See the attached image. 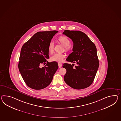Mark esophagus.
<instances>
[{"label": "esophagus", "instance_id": "obj_1", "mask_svg": "<svg viewBox=\"0 0 121 121\" xmlns=\"http://www.w3.org/2000/svg\"><path fill=\"white\" fill-rule=\"evenodd\" d=\"M58 66H59V68H60L62 67V64H61V63L58 62Z\"/></svg>", "mask_w": 121, "mask_h": 121}]
</instances>
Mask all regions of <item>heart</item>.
<instances>
[{"instance_id":"b5f03b06","label":"heart","mask_w":121,"mask_h":121,"mask_svg":"<svg viewBox=\"0 0 121 121\" xmlns=\"http://www.w3.org/2000/svg\"><path fill=\"white\" fill-rule=\"evenodd\" d=\"M57 40L62 45L65 49V50L67 52H69L71 50V47L70 44L71 41L68 38L65 36H60L57 38ZM48 49L49 53H52L54 50V44L53 42H51L49 44ZM65 55L64 54L55 53L50 58V60L52 61L56 62H61L63 59L65 57Z\"/></svg>"}]
</instances>
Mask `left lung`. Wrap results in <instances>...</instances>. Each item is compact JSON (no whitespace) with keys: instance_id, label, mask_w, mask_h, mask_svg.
<instances>
[{"instance_id":"1","label":"left lung","mask_w":121,"mask_h":121,"mask_svg":"<svg viewBox=\"0 0 121 121\" xmlns=\"http://www.w3.org/2000/svg\"><path fill=\"white\" fill-rule=\"evenodd\" d=\"M63 34L70 38L73 42V52L66 60L77 64L75 68L72 65L63 64V67L67 71L64 80L69 86L76 90L90 86L93 82L99 65L95 45L82 31L65 30Z\"/></svg>"}]
</instances>
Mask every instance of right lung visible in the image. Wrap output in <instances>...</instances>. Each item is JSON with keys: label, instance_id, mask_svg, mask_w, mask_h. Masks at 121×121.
<instances>
[{"label": "right lung", "instance_id": "right-lung-1", "mask_svg": "<svg viewBox=\"0 0 121 121\" xmlns=\"http://www.w3.org/2000/svg\"><path fill=\"white\" fill-rule=\"evenodd\" d=\"M57 31H39L26 42L22 47L19 58V70L28 86L36 90L48 86L58 68L56 61L49 62L48 47ZM47 64L43 68L41 63Z\"/></svg>", "mask_w": 121, "mask_h": 121}]
</instances>
